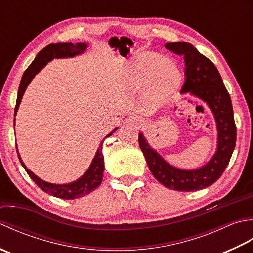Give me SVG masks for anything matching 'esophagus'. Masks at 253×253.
Masks as SVG:
<instances>
[{"label":"esophagus","instance_id":"esophagus-1","mask_svg":"<svg viewBox=\"0 0 253 253\" xmlns=\"http://www.w3.org/2000/svg\"><path fill=\"white\" fill-rule=\"evenodd\" d=\"M143 123V120L140 117V116H137V115H132V116H129L126 120V124L127 125H129L131 127H135V128H138L140 127L142 125Z\"/></svg>","mask_w":253,"mask_h":253}]
</instances>
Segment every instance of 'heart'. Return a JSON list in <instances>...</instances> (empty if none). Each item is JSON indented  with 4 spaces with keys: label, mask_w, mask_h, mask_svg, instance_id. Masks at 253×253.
<instances>
[{
    "label": "heart",
    "mask_w": 253,
    "mask_h": 253,
    "mask_svg": "<svg viewBox=\"0 0 253 253\" xmlns=\"http://www.w3.org/2000/svg\"><path fill=\"white\" fill-rule=\"evenodd\" d=\"M125 84L133 91L147 88L148 101L153 106L163 104L178 88L181 74L174 63L157 53H142L124 72Z\"/></svg>",
    "instance_id": "obj_1"
}]
</instances>
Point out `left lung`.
<instances>
[{
  "label": "left lung",
  "mask_w": 253,
  "mask_h": 253,
  "mask_svg": "<svg viewBox=\"0 0 253 253\" xmlns=\"http://www.w3.org/2000/svg\"><path fill=\"white\" fill-rule=\"evenodd\" d=\"M165 47L185 60V84L181 93L197 96L211 109L217 128V147L212 159L196 169H180L169 164L139 133V146L154 178L169 189L196 191L214 184L224 173L236 144V125L232 100L215 65L187 42H171Z\"/></svg>",
  "instance_id": "8db88e82"
}]
</instances>
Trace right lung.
Here are the masks:
<instances>
[{
  "label": "right lung",
  "instance_id": "obj_1",
  "mask_svg": "<svg viewBox=\"0 0 253 253\" xmlns=\"http://www.w3.org/2000/svg\"><path fill=\"white\" fill-rule=\"evenodd\" d=\"M87 47H88L87 43L74 44V43H71V42H68V43H55V44L52 43L45 46L44 49H42L39 53H38V55L36 56L34 62H32L30 64V66L26 69L23 77H21L14 115L16 116V114H17L21 99H23V95L25 93L27 87H28V84H30L31 80L34 79L36 75L39 73L47 63L52 61L53 58H66V57H74L76 55H79L87 50ZM117 128H115L114 130H112L106 137L112 136V133L115 132ZM104 139L101 141L98 150H96V153L94 155L92 162H91L87 171H85V173L80 177L79 179L75 180L73 182H69V184H64V185L51 184V182L42 180L37 175L32 173L30 169H27V166L24 164L23 160H21L20 155L18 153V149H17V154H18L20 163L23 165L25 170L27 171V174H28L30 178L36 182L38 187H40V189L56 198L65 199V200H72V199L82 198L84 196L89 195L90 192H92L101 185L102 178H103V171H104V159H103V154H102V144H103Z\"/></svg>",
  "mask_w": 253,
  "mask_h": 253
}]
</instances>
